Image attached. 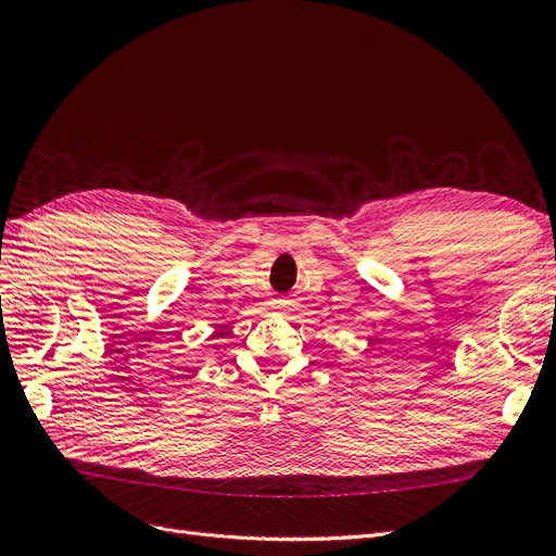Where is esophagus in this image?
Returning a JSON list of instances; mask_svg holds the SVG:
<instances>
[{
	"label": "esophagus",
	"mask_w": 556,
	"mask_h": 556,
	"mask_svg": "<svg viewBox=\"0 0 556 556\" xmlns=\"http://www.w3.org/2000/svg\"><path fill=\"white\" fill-rule=\"evenodd\" d=\"M276 311H280V313H285V311H288V304H278V306H276Z\"/></svg>",
	"instance_id": "esophagus-1"
}]
</instances>
